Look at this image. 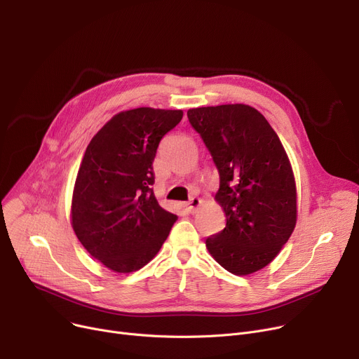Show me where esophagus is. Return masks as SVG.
I'll return each instance as SVG.
<instances>
[{"instance_id": "34e87169", "label": "esophagus", "mask_w": 359, "mask_h": 359, "mask_svg": "<svg viewBox=\"0 0 359 359\" xmlns=\"http://www.w3.org/2000/svg\"><path fill=\"white\" fill-rule=\"evenodd\" d=\"M201 203H202V201L199 198H192L189 202L186 203V206H187V210H189L191 212H195L201 206Z\"/></svg>"}]
</instances>
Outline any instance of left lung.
I'll list each match as a JSON object with an SVG mask.
<instances>
[{"label":"left lung","instance_id":"1","mask_svg":"<svg viewBox=\"0 0 359 359\" xmlns=\"http://www.w3.org/2000/svg\"><path fill=\"white\" fill-rule=\"evenodd\" d=\"M187 118L218 168L215 201L227 219L221 233L206 238V249L233 275L255 273L278 256L297 224V186L287 151L249 104L195 107Z\"/></svg>","mask_w":359,"mask_h":359}]
</instances>
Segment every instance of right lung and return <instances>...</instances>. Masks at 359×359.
<instances>
[{
  "instance_id": "right-lung-1",
  "label": "right lung",
  "mask_w": 359,
  "mask_h": 359,
  "mask_svg": "<svg viewBox=\"0 0 359 359\" xmlns=\"http://www.w3.org/2000/svg\"><path fill=\"white\" fill-rule=\"evenodd\" d=\"M183 110L138 107L116 113L86 148L71 201V225L84 249L118 273L144 268L177 215L161 208L151 184L161 138Z\"/></svg>"
}]
</instances>
